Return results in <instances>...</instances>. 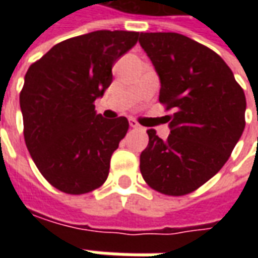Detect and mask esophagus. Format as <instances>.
<instances>
[{"instance_id": "34e87169", "label": "esophagus", "mask_w": 258, "mask_h": 258, "mask_svg": "<svg viewBox=\"0 0 258 258\" xmlns=\"http://www.w3.org/2000/svg\"><path fill=\"white\" fill-rule=\"evenodd\" d=\"M130 127H131V128H142V127H141L140 124L137 123L135 120H130Z\"/></svg>"}]
</instances>
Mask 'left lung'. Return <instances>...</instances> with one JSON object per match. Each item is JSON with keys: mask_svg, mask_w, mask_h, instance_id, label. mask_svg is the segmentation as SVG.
I'll list each match as a JSON object with an SVG mask.
<instances>
[{"mask_svg": "<svg viewBox=\"0 0 258 258\" xmlns=\"http://www.w3.org/2000/svg\"><path fill=\"white\" fill-rule=\"evenodd\" d=\"M140 44L160 79L159 101L173 110L163 141L148 130L140 168L160 194L182 196L214 177L244 130L246 96L210 48L178 33H141Z\"/></svg>", "mask_w": 258, "mask_h": 258, "instance_id": "left-lung-1", "label": "left lung"}]
</instances>
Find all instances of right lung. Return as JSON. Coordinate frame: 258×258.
I'll return each instance as SVG.
<instances>
[{
  "mask_svg": "<svg viewBox=\"0 0 258 258\" xmlns=\"http://www.w3.org/2000/svg\"><path fill=\"white\" fill-rule=\"evenodd\" d=\"M138 37L123 30L73 37L27 70L20 92L25 142L42 177L56 189L83 195L106 181L128 120L103 118L94 102L112 84L114 62Z\"/></svg>",
  "mask_w": 258,
  "mask_h": 258,
  "instance_id": "obj_1",
  "label": "right lung"
}]
</instances>
